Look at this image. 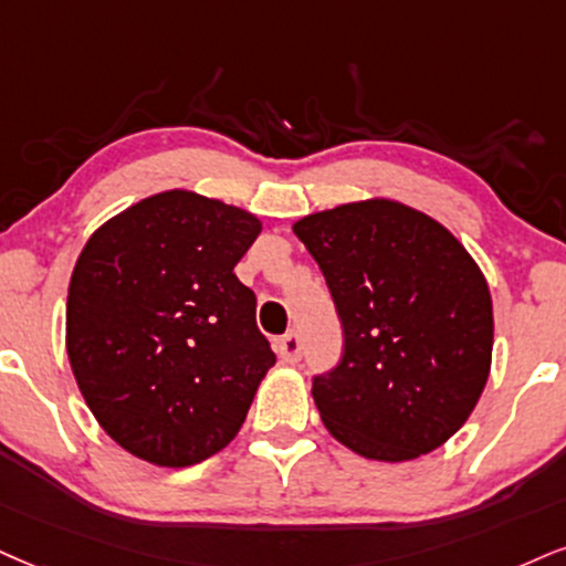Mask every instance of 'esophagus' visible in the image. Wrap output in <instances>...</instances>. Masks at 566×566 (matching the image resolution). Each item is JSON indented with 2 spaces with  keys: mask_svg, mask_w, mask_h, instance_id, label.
I'll use <instances>...</instances> for the list:
<instances>
[{
  "mask_svg": "<svg viewBox=\"0 0 566 566\" xmlns=\"http://www.w3.org/2000/svg\"><path fill=\"white\" fill-rule=\"evenodd\" d=\"M275 352L283 361H298V357H302V338H298V333L289 331L285 336L277 338Z\"/></svg>",
  "mask_w": 566,
  "mask_h": 566,
  "instance_id": "obj_1",
  "label": "esophagus"
}]
</instances>
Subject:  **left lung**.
I'll use <instances>...</instances> for the list:
<instances>
[{
  "instance_id": "1",
  "label": "left lung",
  "mask_w": 566,
  "mask_h": 566,
  "mask_svg": "<svg viewBox=\"0 0 566 566\" xmlns=\"http://www.w3.org/2000/svg\"><path fill=\"white\" fill-rule=\"evenodd\" d=\"M344 327L338 365L312 380L331 436L378 462H407L467 422L491 373L483 272L428 214L388 199L298 220Z\"/></svg>"
}]
</instances>
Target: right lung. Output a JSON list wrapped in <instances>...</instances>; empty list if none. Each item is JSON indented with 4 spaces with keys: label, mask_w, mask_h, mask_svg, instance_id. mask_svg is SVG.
Masks as SVG:
<instances>
[{
    "label": "right lung",
    "mask_w": 566,
    "mask_h": 566,
    "mask_svg": "<svg viewBox=\"0 0 566 566\" xmlns=\"http://www.w3.org/2000/svg\"><path fill=\"white\" fill-rule=\"evenodd\" d=\"M247 209L193 191L138 201L91 235L67 289V357L125 451L188 467L233 441L275 365L233 268L260 235Z\"/></svg>",
    "instance_id": "1"
}]
</instances>
